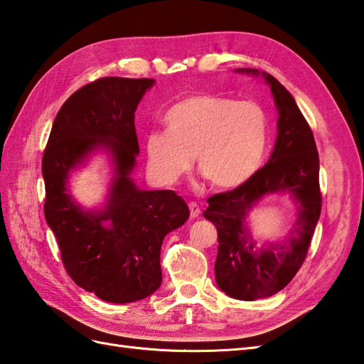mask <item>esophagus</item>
Wrapping results in <instances>:
<instances>
[{"mask_svg":"<svg viewBox=\"0 0 364 364\" xmlns=\"http://www.w3.org/2000/svg\"><path fill=\"white\" fill-rule=\"evenodd\" d=\"M189 211H191V218L192 219H197L202 211H200V206L196 202H189Z\"/></svg>","mask_w":364,"mask_h":364,"instance_id":"34e87169","label":"esophagus"}]
</instances>
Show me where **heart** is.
Segmentation results:
<instances>
[{
	"label": "heart",
	"mask_w": 364,
	"mask_h": 364,
	"mask_svg": "<svg viewBox=\"0 0 364 364\" xmlns=\"http://www.w3.org/2000/svg\"><path fill=\"white\" fill-rule=\"evenodd\" d=\"M167 131L145 141L151 176L173 184L186 175L194 156L198 172L215 189L242 186L264 161L270 127L266 111L255 102L220 95H194L167 111Z\"/></svg>",
	"instance_id": "b5f03b06"
}]
</instances>
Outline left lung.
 I'll use <instances>...</instances> for the list:
<instances>
[{
    "instance_id": "1",
    "label": "left lung",
    "mask_w": 364,
    "mask_h": 364,
    "mask_svg": "<svg viewBox=\"0 0 364 364\" xmlns=\"http://www.w3.org/2000/svg\"><path fill=\"white\" fill-rule=\"evenodd\" d=\"M236 73L261 76L270 87L278 111L275 145L266 166L249 181L208 198L203 215L218 228L215 283L230 297L257 300L282 291L306 258L321 215L319 154L310 125L280 81L255 68H236ZM272 193L291 197L298 206L296 222L283 242L258 245L246 219Z\"/></svg>"
}]
</instances>
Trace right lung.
Segmentation results:
<instances>
[{
	"mask_svg": "<svg viewBox=\"0 0 364 364\" xmlns=\"http://www.w3.org/2000/svg\"><path fill=\"white\" fill-rule=\"evenodd\" d=\"M154 80L102 78L76 90L54 119L42 159L45 219L58 239L73 282L111 304L151 296L162 282L161 245L189 218L173 191H144L134 183L139 154L134 112ZM105 151L113 178L103 207L86 210L68 178L90 154Z\"/></svg>",
	"mask_w": 364,
	"mask_h": 364,
	"instance_id": "obj_1",
	"label": "right lung"
}]
</instances>
